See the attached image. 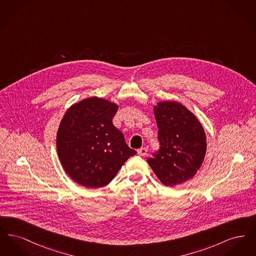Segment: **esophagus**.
I'll list each match as a JSON object with an SVG mask.
<instances>
[{"mask_svg":"<svg viewBox=\"0 0 256 256\" xmlns=\"http://www.w3.org/2000/svg\"><path fill=\"white\" fill-rule=\"evenodd\" d=\"M146 152H148V148H146V146H142V148H140L137 150V154H138L139 156H145L146 154Z\"/></svg>","mask_w":256,"mask_h":256,"instance_id":"obj_1","label":"esophagus"}]
</instances>
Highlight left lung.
I'll return each instance as SVG.
<instances>
[{
    "mask_svg": "<svg viewBox=\"0 0 256 256\" xmlns=\"http://www.w3.org/2000/svg\"><path fill=\"white\" fill-rule=\"evenodd\" d=\"M159 148L146 162L166 186L182 184L200 168L206 152L204 130L195 115L176 102L154 106Z\"/></svg>",
    "mask_w": 256,
    "mask_h": 256,
    "instance_id": "1",
    "label": "left lung"
}]
</instances>
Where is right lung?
<instances>
[{
	"mask_svg": "<svg viewBox=\"0 0 256 256\" xmlns=\"http://www.w3.org/2000/svg\"><path fill=\"white\" fill-rule=\"evenodd\" d=\"M117 110L118 106L106 100L88 98L72 106L61 120L58 158L69 176L84 187L108 185L136 154L112 122Z\"/></svg>",
	"mask_w": 256,
	"mask_h": 256,
	"instance_id": "add662e5",
	"label": "right lung"
}]
</instances>
